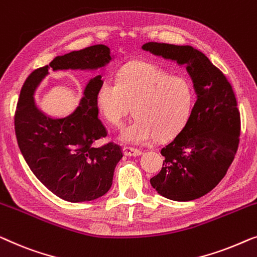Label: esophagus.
Here are the masks:
<instances>
[{
    "label": "esophagus",
    "mask_w": 257,
    "mask_h": 257,
    "mask_svg": "<svg viewBox=\"0 0 257 257\" xmlns=\"http://www.w3.org/2000/svg\"><path fill=\"white\" fill-rule=\"evenodd\" d=\"M123 154L125 156H140L142 151L133 147H123Z\"/></svg>",
    "instance_id": "obj_1"
}]
</instances>
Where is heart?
Wrapping results in <instances>:
<instances>
[{
	"label": "heart",
	"instance_id": "heart-1",
	"mask_svg": "<svg viewBox=\"0 0 257 257\" xmlns=\"http://www.w3.org/2000/svg\"><path fill=\"white\" fill-rule=\"evenodd\" d=\"M194 87L189 77L171 74L150 63H133L117 73L116 82L104 79L96 91L100 114L121 128L132 108L136 118L121 133V140L147 144L177 135L189 120Z\"/></svg>",
	"mask_w": 257,
	"mask_h": 257
}]
</instances>
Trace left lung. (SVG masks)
Returning a JSON list of instances; mask_svg holds the SVG:
<instances>
[{"instance_id": "8db88e82", "label": "left lung", "mask_w": 257, "mask_h": 257, "mask_svg": "<svg viewBox=\"0 0 257 257\" xmlns=\"http://www.w3.org/2000/svg\"><path fill=\"white\" fill-rule=\"evenodd\" d=\"M142 49L185 65L197 93L186 124L162 148L163 166L151 186L171 200L198 199L218 185L235 157L241 132L235 93L225 74L192 46L150 42Z\"/></svg>"}]
</instances>
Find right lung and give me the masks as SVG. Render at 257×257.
<instances>
[{
  "label": "right lung",
  "instance_id": "1",
  "mask_svg": "<svg viewBox=\"0 0 257 257\" xmlns=\"http://www.w3.org/2000/svg\"><path fill=\"white\" fill-rule=\"evenodd\" d=\"M111 60L108 46L99 44L58 56L39 67L22 86L15 111V133L20 150L34 175L57 197L71 202L94 200L108 192L115 166L123 154L118 144L95 141L107 136L100 121L96 91L102 80L86 86L80 106L64 118H51L35 104L34 93L50 68L96 70Z\"/></svg>",
  "mask_w": 257,
  "mask_h": 257
}]
</instances>
